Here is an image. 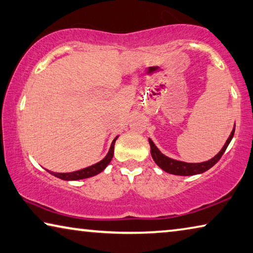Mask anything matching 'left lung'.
<instances>
[{"label":"left lung","mask_w":253,"mask_h":253,"mask_svg":"<svg viewBox=\"0 0 253 253\" xmlns=\"http://www.w3.org/2000/svg\"><path fill=\"white\" fill-rule=\"evenodd\" d=\"M234 131H235V126L233 131L231 132L230 137L226 140V143H225L223 148L219 151L218 154L216 155L215 157L209 159L207 162H203V163H185V162H180V161H175V159H172L169 157L163 155L161 151L158 150V148L155 146V143L151 141V139H149V145H150V154L151 157L155 161V163L161 167L163 170H165L167 173L174 174V175H183V176H189V175H196V174H200L204 173L206 170L211 169L213 165L216 164L217 162L219 161L220 157L223 156V154L226 150L227 146L230 145L231 140L234 135Z\"/></svg>","instance_id":"obj_1"}]
</instances>
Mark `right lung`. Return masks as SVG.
<instances>
[{"instance_id": "add662e5", "label": "right lung", "mask_w": 253, "mask_h": 253, "mask_svg": "<svg viewBox=\"0 0 253 253\" xmlns=\"http://www.w3.org/2000/svg\"><path fill=\"white\" fill-rule=\"evenodd\" d=\"M116 139H118V137H116L113 141H112L110 151H108L106 157L102 159L99 163H97V164H94L89 167H86V169L76 170V172H71V173H54V172H50V170H49V173L52 174V175L62 178V180H65V181H76V180H81V178H87V177L96 175V174H98L102 172V170H104L105 167L110 164L112 158H113L114 145H115Z\"/></svg>"}]
</instances>
